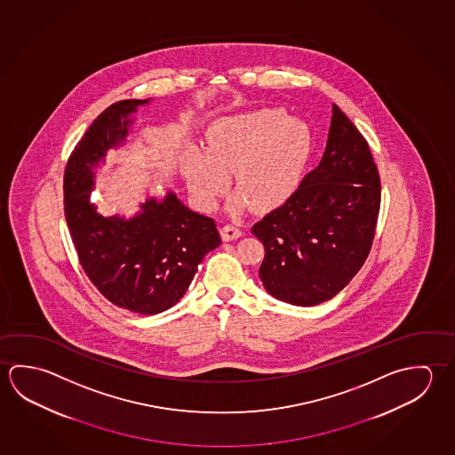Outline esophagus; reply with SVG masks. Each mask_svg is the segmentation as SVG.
Segmentation results:
<instances>
[{"instance_id": "esophagus-1", "label": "esophagus", "mask_w": 455, "mask_h": 455, "mask_svg": "<svg viewBox=\"0 0 455 455\" xmlns=\"http://www.w3.org/2000/svg\"><path fill=\"white\" fill-rule=\"evenodd\" d=\"M243 235V231L239 230L238 227H235V225H224L222 228H220V236L224 241H231V239L239 238Z\"/></svg>"}]
</instances>
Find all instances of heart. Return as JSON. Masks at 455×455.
<instances>
[{
	"mask_svg": "<svg viewBox=\"0 0 455 455\" xmlns=\"http://www.w3.org/2000/svg\"><path fill=\"white\" fill-rule=\"evenodd\" d=\"M311 134L303 121L276 108L225 116L211 124L204 153L188 148L180 169L203 209H212L227 187L238 190L231 206L268 211L284 204L302 184L311 156Z\"/></svg>",
	"mask_w": 455,
	"mask_h": 455,
	"instance_id": "obj_1",
	"label": "heart"
}]
</instances>
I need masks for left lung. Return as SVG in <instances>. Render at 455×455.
Instances as JSON below:
<instances>
[{
  "mask_svg": "<svg viewBox=\"0 0 455 455\" xmlns=\"http://www.w3.org/2000/svg\"><path fill=\"white\" fill-rule=\"evenodd\" d=\"M379 211L380 176L371 148L334 104L318 168L252 227L265 247L259 275L267 292L299 307L339 294L366 262Z\"/></svg>",
  "mask_w": 455,
  "mask_h": 455,
  "instance_id": "obj_1",
  "label": "left lung"
}]
</instances>
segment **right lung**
<instances>
[{"label":"right lung","instance_id":"add662e5","mask_svg":"<svg viewBox=\"0 0 455 455\" xmlns=\"http://www.w3.org/2000/svg\"><path fill=\"white\" fill-rule=\"evenodd\" d=\"M148 102L120 100L100 113L75 147L64 174L65 220L83 270L107 300L139 315L176 305L204 255L220 244L214 219L190 211L176 193L148 198L131 219L100 216L89 201L92 169L126 140L129 115Z\"/></svg>","mask_w":455,"mask_h":455}]
</instances>
